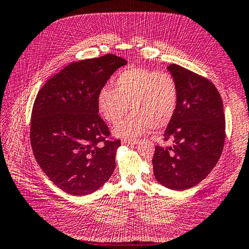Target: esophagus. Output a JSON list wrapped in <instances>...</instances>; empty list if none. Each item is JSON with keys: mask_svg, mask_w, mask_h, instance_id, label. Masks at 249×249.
<instances>
[{"mask_svg": "<svg viewBox=\"0 0 249 249\" xmlns=\"http://www.w3.org/2000/svg\"><path fill=\"white\" fill-rule=\"evenodd\" d=\"M138 143L137 140H122V144L123 145H135Z\"/></svg>", "mask_w": 249, "mask_h": 249, "instance_id": "34e87169", "label": "esophagus"}]
</instances>
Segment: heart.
<instances>
[{
	"label": "heart",
	"instance_id": "heart-1",
	"mask_svg": "<svg viewBox=\"0 0 249 249\" xmlns=\"http://www.w3.org/2000/svg\"><path fill=\"white\" fill-rule=\"evenodd\" d=\"M178 88L169 72L130 67L121 71L114 80V89L104 87L97 97L100 115L116 123L128 111L127 118L115 126V136L134 139L150 129L165 128L178 108Z\"/></svg>",
	"mask_w": 249,
	"mask_h": 249
}]
</instances>
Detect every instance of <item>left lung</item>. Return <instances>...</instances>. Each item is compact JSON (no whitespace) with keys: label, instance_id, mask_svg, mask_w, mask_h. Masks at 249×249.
<instances>
[{"label":"left lung","instance_id":"8db88e82","mask_svg":"<svg viewBox=\"0 0 249 249\" xmlns=\"http://www.w3.org/2000/svg\"><path fill=\"white\" fill-rule=\"evenodd\" d=\"M178 88V108L163 134L170 146L156 145L154 177L162 186L186 190L209 176L225 144V114L220 95L206 78L171 64Z\"/></svg>","mask_w":249,"mask_h":249}]
</instances>
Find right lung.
Listing matches in <instances>:
<instances>
[{"label":"right lung","instance_id":"right-lung-1","mask_svg":"<svg viewBox=\"0 0 249 249\" xmlns=\"http://www.w3.org/2000/svg\"><path fill=\"white\" fill-rule=\"evenodd\" d=\"M124 59L106 54L71 63L39 89L32 110L31 145L37 163L72 196L96 192L112 176L120 140L98 115V93Z\"/></svg>","mask_w":249,"mask_h":249}]
</instances>
